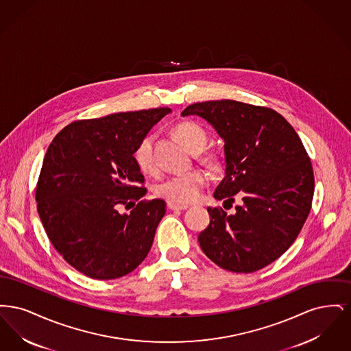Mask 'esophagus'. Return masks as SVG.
<instances>
[{
	"mask_svg": "<svg viewBox=\"0 0 351 351\" xmlns=\"http://www.w3.org/2000/svg\"><path fill=\"white\" fill-rule=\"evenodd\" d=\"M168 209L171 210H184L188 208V205H179V204H175V202H168Z\"/></svg>",
	"mask_w": 351,
	"mask_h": 351,
	"instance_id": "1",
	"label": "esophagus"
}]
</instances>
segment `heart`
Wrapping results in <instances>:
<instances>
[{"label": "heart", "mask_w": 351, "mask_h": 351, "mask_svg": "<svg viewBox=\"0 0 351 351\" xmlns=\"http://www.w3.org/2000/svg\"><path fill=\"white\" fill-rule=\"evenodd\" d=\"M173 133L180 139L184 146L193 154L204 150L208 141V135L205 130L200 125L191 121H184L178 123L173 128ZM154 142L155 136L152 134H147L138 142L134 150V160L143 172H152L155 169ZM205 184L206 178L202 172L189 171L168 176L160 183L156 184L155 193L159 197L175 204H188L197 199Z\"/></svg>", "instance_id": "1"}]
</instances>
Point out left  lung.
Wrapping results in <instances>:
<instances>
[{"mask_svg": "<svg viewBox=\"0 0 351 351\" xmlns=\"http://www.w3.org/2000/svg\"><path fill=\"white\" fill-rule=\"evenodd\" d=\"M223 139L225 178L215 199L234 202L233 215L208 208L209 226L199 234L205 255L219 267L254 272L289 249L311 212L315 178L300 138L278 112L234 100L186 106Z\"/></svg>", "mask_w": 351, "mask_h": 351, "instance_id": "obj_1", "label": "left lung"}]
</instances>
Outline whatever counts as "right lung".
<instances>
[{"label": "right lung", "mask_w": 351, "mask_h": 351, "mask_svg": "<svg viewBox=\"0 0 351 351\" xmlns=\"http://www.w3.org/2000/svg\"><path fill=\"white\" fill-rule=\"evenodd\" d=\"M171 112L156 108L75 121L52 139L36 184L38 213L51 243L84 275L110 280L147 256L166 213L146 195L134 160L138 142Z\"/></svg>", "instance_id": "obj_1"}]
</instances>
